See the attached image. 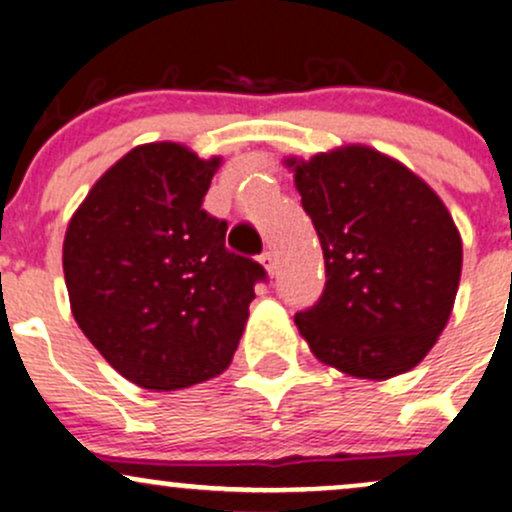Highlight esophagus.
I'll list each match as a JSON object with an SVG mask.
<instances>
[{
  "label": "esophagus",
  "mask_w": 512,
  "mask_h": 512,
  "mask_svg": "<svg viewBox=\"0 0 512 512\" xmlns=\"http://www.w3.org/2000/svg\"><path fill=\"white\" fill-rule=\"evenodd\" d=\"M258 261H261V266L266 268V271L271 273V276H273V273H276V254H273L271 249H266V251H263V254L258 256Z\"/></svg>",
  "instance_id": "esophagus-1"
}]
</instances>
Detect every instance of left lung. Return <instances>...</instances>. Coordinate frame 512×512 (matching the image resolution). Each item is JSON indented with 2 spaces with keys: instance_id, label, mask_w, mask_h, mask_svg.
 <instances>
[{
  "instance_id": "8db88e82",
  "label": "left lung",
  "mask_w": 512,
  "mask_h": 512,
  "mask_svg": "<svg viewBox=\"0 0 512 512\" xmlns=\"http://www.w3.org/2000/svg\"><path fill=\"white\" fill-rule=\"evenodd\" d=\"M326 261V288L296 326L313 356L356 378L416 368L448 323L463 241L443 201L371 146L288 159Z\"/></svg>"
}]
</instances>
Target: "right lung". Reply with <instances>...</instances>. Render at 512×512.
<instances>
[{"instance_id":"1","label":"right lung","mask_w":512,"mask_h":512,"mask_svg":"<svg viewBox=\"0 0 512 512\" xmlns=\"http://www.w3.org/2000/svg\"><path fill=\"white\" fill-rule=\"evenodd\" d=\"M219 164L171 141L136 146L67 226L74 318L111 368L149 391L224 373L266 278L261 263L226 249V221L201 209Z\"/></svg>"}]
</instances>
